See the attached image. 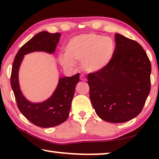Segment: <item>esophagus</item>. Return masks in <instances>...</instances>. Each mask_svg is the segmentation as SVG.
<instances>
[{
	"label": "esophagus",
	"instance_id": "1",
	"mask_svg": "<svg viewBox=\"0 0 159 159\" xmlns=\"http://www.w3.org/2000/svg\"><path fill=\"white\" fill-rule=\"evenodd\" d=\"M80 80H82V81H86V80H87L86 77H84V76L83 75H80Z\"/></svg>",
	"mask_w": 159,
	"mask_h": 159
}]
</instances>
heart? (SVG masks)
Masks as SVG:
<instances>
[{
	"mask_svg": "<svg viewBox=\"0 0 159 159\" xmlns=\"http://www.w3.org/2000/svg\"><path fill=\"white\" fill-rule=\"evenodd\" d=\"M114 52L115 44L111 38L95 33L82 34L67 42L59 61L65 68H72L76 62L81 61L84 71L96 73L111 61Z\"/></svg>",
	"mask_w": 159,
	"mask_h": 159,
	"instance_id": "heart-1",
	"label": "heart"
}]
</instances>
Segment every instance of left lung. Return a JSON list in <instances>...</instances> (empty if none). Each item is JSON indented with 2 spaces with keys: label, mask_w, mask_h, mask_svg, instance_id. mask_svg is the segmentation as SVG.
I'll return each mask as SVG.
<instances>
[{
  "label": "left lung",
  "mask_w": 159,
  "mask_h": 159,
  "mask_svg": "<svg viewBox=\"0 0 159 159\" xmlns=\"http://www.w3.org/2000/svg\"><path fill=\"white\" fill-rule=\"evenodd\" d=\"M114 57L107 66L88 76L90 98L104 121L123 123L143 110L151 90V64L138 42L115 34Z\"/></svg>",
  "instance_id": "left-lung-1"
}]
</instances>
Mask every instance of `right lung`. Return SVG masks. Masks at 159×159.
Masks as SVG:
<instances>
[{
  "mask_svg": "<svg viewBox=\"0 0 159 159\" xmlns=\"http://www.w3.org/2000/svg\"><path fill=\"white\" fill-rule=\"evenodd\" d=\"M61 34L39 32L21 46L13 62L11 85L14 91L16 104L21 114L34 125L40 127H52L64 122L68 118L71 103L75 94L76 84L79 82L80 75L60 78L56 90L47 101L32 103L24 96L19 84V69L24 56L34 51L53 53L60 40Z\"/></svg>",
  "mask_w": 159,
  "mask_h": 159,
  "instance_id": "1",
  "label": "right lung"
}]
</instances>
